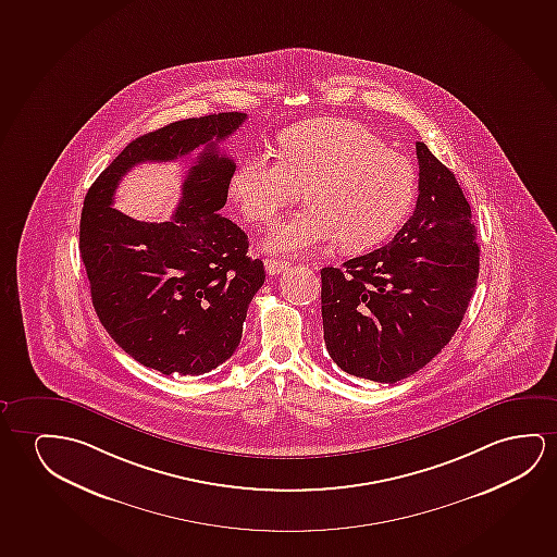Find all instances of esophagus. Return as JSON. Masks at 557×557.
I'll return each mask as SVG.
<instances>
[{
  "label": "esophagus",
  "mask_w": 557,
  "mask_h": 557,
  "mask_svg": "<svg viewBox=\"0 0 557 557\" xmlns=\"http://www.w3.org/2000/svg\"><path fill=\"white\" fill-rule=\"evenodd\" d=\"M264 267H267V272L270 275L282 274L283 270L289 268V262L287 260H280V258H268Z\"/></svg>",
  "instance_id": "esophagus-1"
}]
</instances>
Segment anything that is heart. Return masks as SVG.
Here are the masks:
<instances>
[{
  "label": "heart",
  "instance_id": "obj_1",
  "mask_svg": "<svg viewBox=\"0 0 557 557\" xmlns=\"http://www.w3.org/2000/svg\"><path fill=\"white\" fill-rule=\"evenodd\" d=\"M302 189L310 207L268 232V250L305 255L339 239L345 249L366 250L410 212L416 169L362 124L327 119L285 129L280 159L249 154L230 180V194L252 224H270Z\"/></svg>",
  "mask_w": 557,
  "mask_h": 557
}]
</instances>
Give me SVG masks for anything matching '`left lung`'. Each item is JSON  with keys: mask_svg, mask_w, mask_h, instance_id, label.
<instances>
[{"mask_svg": "<svg viewBox=\"0 0 557 557\" xmlns=\"http://www.w3.org/2000/svg\"><path fill=\"white\" fill-rule=\"evenodd\" d=\"M410 220L381 249L322 270L323 339L355 377L396 383L428 366L460 327L479 277L471 207L423 141Z\"/></svg>", "mask_w": 557, "mask_h": 557, "instance_id": "8db88e82", "label": "left lung"}]
</instances>
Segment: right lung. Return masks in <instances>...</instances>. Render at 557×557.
<instances>
[{
    "instance_id": "1",
    "label": "right lung",
    "mask_w": 557,
    "mask_h": 557,
    "mask_svg": "<svg viewBox=\"0 0 557 557\" xmlns=\"http://www.w3.org/2000/svg\"><path fill=\"white\" fill-rule=\"evenodd\" d=\"M245 119L207 114L136 137L84 199L81 257L97 318L126 355L164 375H202L226 362L267 277L262 260L247 257V234L220 214L235 162L218 153V144ZM201 145L169 223H139L113 209L128 169L175 160Z\"/></svg>"
}]
</instances>
